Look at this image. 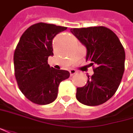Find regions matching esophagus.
Instances as JSON below:
<instances>
[{
	"label": "esophagus",
	"instance_id": "34e87169",
	"mask_svg": "<svg viewBox=\"0 0 133 133\" xmlns=\"http://www.w3.org/2000/svg\"><path fill=\"white\" fill-rule=\"evenodd\" d=\"M76 70H75V69H70L69 70V73H70V75L72 76L74 75L75 74H76Z\"/></svg>",
	"mask_w": 133,
	"mask_h": 133
}]
</instances>
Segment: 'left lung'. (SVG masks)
Segmentation results:
<instances>
[{"label": "left lung", "mask_w": 133, "mask_h": 133, "mask_svg": "<svg viewBox=\"0 0 133 133\" xmlns=\"http://www.w3.org/2000/svg\"><path fill=\"white\" fill-rule=\"evenodd\" d=\"M72 33L87 48L86 61H92L93 74L76 98L87 106H98L110 99L119 88L124 71L125 53L113 31L103 26L73 28Z\"/></svg>", "instance_id": "1"}]
</instances>
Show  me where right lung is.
Returning <instances> with one entry per match:
<instances>
[{
    "mask_svg": "<svg viewBox=\"0 0 133 133\" xmlns=\"http://www.w3.org/2000/svg\"><path fill=\"white\" fill-rule=\"evenodd\" d=\"M67 27L39 22L21 36L14 54V74L19 90L32 103L45 105L54 101L60 82L69 77L68 71L50 67L54 56L52 40Z\"/></svg>",
    "mask_w": 133,
    "mask_h": 133,
    "instance_id": "add662e5",
    "label": "right lung"
}]
</instances>
